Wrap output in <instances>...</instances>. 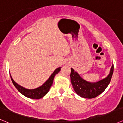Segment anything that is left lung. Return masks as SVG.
Listing matches in <instances>:
<instances>
[{"instance_id": "left-lung-1", "label": "left lung", "mask_w": 123, "mask_h": 123, "mask_svg": "<svg viewBox=\"0 0 123 123\" xmlns=\"http://www.w3.org/2000/svg\"><path fill=\"white\" fill-rule=\"evenodd\" d=\"M113 65H112L108 76L105 78L96 83L86 81L80 76L77 72L71 68L70 79L75 92L78 96L87 99H92L100 95L104 91L110 83L113 73Z\"/></svg>"}]
</instances>
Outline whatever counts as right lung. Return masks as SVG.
<instances>
[{"mask_svg":"<svg viewBox=\"0 0 123 123\" xmlns=\"http://www.w3.org/2000/svg\"><path fill=\"white\" fill-rule=\"evenodd\" d=\"M61 67H59L57 68H56L55 71L53 72V73L51 74V75L49 77L48 80L46 81L43 85L40 86L39 88H36V89H26V88H23L21 86H20V85H19L18 84L16 83L15 81L13 80L11 75L10 77L13 85L15 86V88L22 94L24 95L26 97H29L30 99H41V98H42L43 97H44L46 94L48 93V92L49 91L51 86L52 84H53V80L55 77V75L59 72V71L61 70Z\"/></svg>","mask_w":123,"mask_h":123,"instance_id":"obj_1","label":"right lung"}]
</instances>
